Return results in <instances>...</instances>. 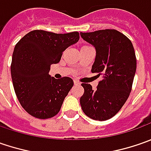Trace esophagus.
<instances>
[{
	"mask_svg": "<svg viewBox=\"0 0 151 151\" xmlns=\"http://www.w3.org/2000/svg\"><path fill=\"white\" fill-rule=\"evenodd\" d=\"M74 84H75V85H80L81 83L79 82L78 81H76V80H75V81H74Z\"/></svg>",
	"mask_w": 151,
	"mask_h": 151,
	"instance_id": "1",
	"label": "esophagus"
}]
</instances>
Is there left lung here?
Segmentation results:
<instances>
[{"mask_svg": "<svg viewBox=\"0 0 151 151\" xmlns=\"http://www.w3.org/2000/svg\"><path fill=\"white\" fill-rule=\"evenodd\" d=\"M86 42L96 48L91 72L101 76L96 90L82 83L84 94L80 103L91 119L105 121L119 113L132 90L136 71V56L130 39L115 29L81 32Z\"/></svg>", "mask_w": 151, "mask_h": 151, "instance_id": "8db88e82", "label": "left lung"}]
</instances>
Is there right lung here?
<instances>
[{"mask_svg":"<svg viewBox=\"0 0 151 151\" xmlns=\"http://www.w3.org/2000/svg\"><path fill=\"white\" fill-rule=\"evenodd\" d=\"M79 38L78 32L33 30L16 44L11 64L12 83L22 107L31 116L50 119L60 112L74 82L67 76L51 77L50 65L59 63L63 52Z\"/></svg>","mask_w":151,"mask_h":151,"instance_id":"add662e5","label":"right lung"}]
</instances>
